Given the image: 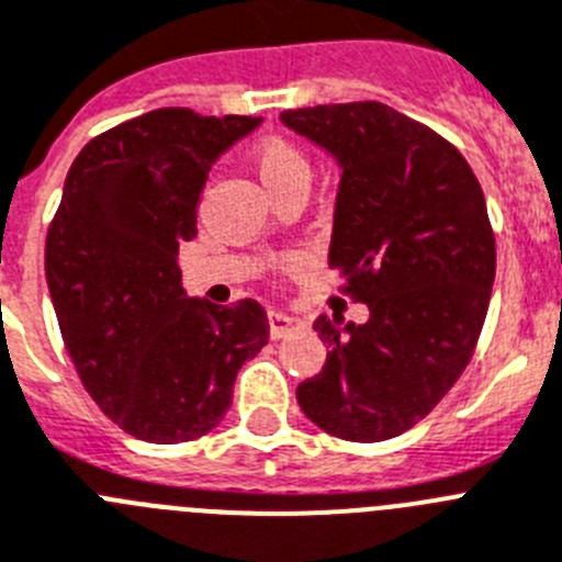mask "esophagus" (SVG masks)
<instances>
[{
    "mask_svg": "<svg viewBox=\"0 0 562 562\" xmlns=\"http://www.w3.org/2000/svg\"><path fill=\"white\" fill-rule=\"evenodd\" d=\"M302 328H305V322L300 316H288L282 311H271L268 314V334H271V339H282V336H291Z\"/></svg>",
    "mask_w": 562,
    "mask_h": 562,
    "instance_id": "34e87169",
    "label": "esophagus"
}]
</instances>
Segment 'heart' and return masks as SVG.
<instances>
[{
	"instance_id": "1",
	"label": "heart",
	"mask_w": 562,
	"mask_h": 562,
	"mask_svg": "<svg viewBox=\"0 0 562 562\" xmlns=\"http://www.w3.org/2000/svg\"><path fill=\"white\" fill-rule=\"evenodd\" d=\"M251 164L254 169H257V178L262 180V187H266L268 194H274L277 189L288 187V183H296V180L308 183L311 169L305 155H302L291 140L277 138V135L262 138L260 144L254 146ZM294 257H288L285 266H294Z\"/></svg>"
}]
</instances>
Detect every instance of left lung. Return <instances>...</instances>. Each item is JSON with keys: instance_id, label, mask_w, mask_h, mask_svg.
Segmentation results:
<instances>
[{"instance_id": "obj_1", "label": "left lung", "mask_w": 562, "mask_h": 562, "mask_svg": "<svg viewBox=\"0 0 562 562\" xmlns=\"http://www.w3.org/2000/svg\"><path fill=\"white\" fill-rule=\"evenodd\" d=\"M339 160L328 262L364 325L319 316L328 359L296 387L302 413L345 441H387L436 407L475 353L495 282L481 183L456 146L379 101L285 110Z\"/></svg>"}]
</instances>
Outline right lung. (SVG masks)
Instances as JSON below:
<instances>
[{
    "mask_svg": "<svg viewBox=\"0 0 562 562\" xmlns=\"http://www.w3.org/2000/svg\"><path fill=\"white\" fill-rule=\"evenodd\" d=\"M260 121L164 106L92 138L67 172L45 243L53 308L92 402L140 441L206 436L268 341L260 302L189 300L178 268L209 169Z\"/></svg>",
    "mask_w": 562,
    "mask_h": 562,
    "instance_id": "obj_1",
    "label": "right lung"
}]
</instances>
